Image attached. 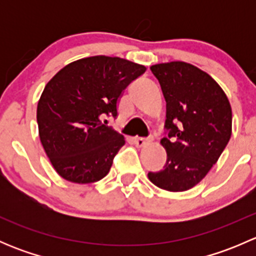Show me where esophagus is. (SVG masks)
<instances>
[{
  "instance_id": "obj_1",
  "label": "esophagus",
  "mask_w": 256,
  "mask_h": 256,
  "mask_svg": "<svg viewBox=\"0 0 256 256\" xmlns=\"http://www.w3.org/2000/svg\"><path fill=\"white\" fill-rule=\"evenodd\" d=\"M154 141V138L152 136H150V138H138L135 140L136 142V146L138 147H144V146H147V144H150Z\"/></svg>"
}]
</instances>
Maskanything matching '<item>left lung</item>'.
Masks as SVG:
<instances>
[{
	"mask_svg": "<svg viewBox=\"0 0 256 256\" xmlns=\"http://www.w3.org/2000/svg\"><path fill=\"white\" fill-rule=\"evenodd\" d=\"M166 100L164 170L148 172L154 186L183 192L200 183L216 164L232 136V108L216 82L192 64L152 66Z\"/></svg>",
	"mask_w": 256,
	"mask_h": 256,
	"instance_id": "1",
	"label": "left lung"
}]
</instances>
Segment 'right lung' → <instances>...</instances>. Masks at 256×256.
Instances as JSON below:
<instances>
[{
  "instance_id": "obj_1",
  "label": "right lung",
  "mask_w": 256,
  "mask_h": 256,
  "mask_svg": "<svg viewBox=\"0 0 256 256\" xmlns=\"http://www.w3.org/2000/svg\"><path fill=\"white\" fill-rule=\"evenodd\" d=\"M144 72L126 59L96 56L68 64L49 80L38 102L37 122L59 176L92 183L109 174L125 138L102 120L118 116L121 92Z\"/></svg>"
}]
</instances>
